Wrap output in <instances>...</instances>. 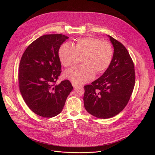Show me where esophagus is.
<instances>
[{"mask_svg": "<svg viewBox=\"0 0 155 155\" xmlns=\"http://www.w3.org/2000/svg\"><path fill=\"white\" fill-rule=\"evenodd\" d=\"M72 86H73L74 87H77V86H78V84L76 83H74V82H73V83H72Z\"/></svg>", "mask_w": 155, "mask_h": 155, "instance_id": "34e87169", "label": "esophagus"}]
</instances>
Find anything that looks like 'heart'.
Here are the masks:
<instances>
[{
  "mask_svg": "<svg viewBox=\"0 0 155 155\" xmlns=\"http://www.w3.org/2000/svg\"><path fill=\"white\" fill-rule=\"evenodd\" d=\"M59 59L64 67L75 65L82 58V65L65 71L64 77L78 84L91 80L95 74L104 73L113 58V49L110 43L99 38L87 37L79 38L75 45L64 43L58 50Z\"/></svg>",
  "mask_w": 155,
  "mask_h": 155,
  "instance_id": "heart-1",
  "label": "heart"
}]
</instances>
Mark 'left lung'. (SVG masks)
Masks as SVG:
<instances>
[{"label": "left lung", "instance_id": "obj_1", "mask_svg": "<svg viewBox=\"0 0 155 155\" xmlns=\"http://www.w3.org/2000/svg\"><path fill=\"white\" fill-rule=\"evenodd\" d=\"M114 48L108 69L98 79L84 86V106L91 115L112 118L127 105L135 84L134 65L121 43L108 35Z\"/></svg>", "mask_w": 155, "mask_h": 155}]
</instances>
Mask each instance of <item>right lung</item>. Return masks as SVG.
I'll list each match as a JSON object with an SVG mask.
<instances>
[{
	"instance_id": "add662e5",
	"label": "right lung",
	"mask_w": 155,
	"mask_h": 155,
	"mask_svg": "<svg viewBox=\"0 0 155 155\" xmlns=\"http://www.w3.org/2000/svg\"><path fill=\"white\" fill-rule=\"evenodd\" d=\"M68 38L62 34L44 35L31 43L21 57L19 90L29 108L40 117L59 114L73 90L67 80L56 84L61 72L58 50Z\"/></svg>"
}]
</instances>
